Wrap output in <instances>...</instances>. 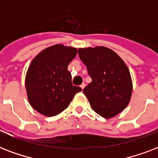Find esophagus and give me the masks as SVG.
Returning <instances> with one entry per match:
<instances>
[{
	"mask_svg": "<svg viewBox=\"0 0 158 158\" xmlns=\"http://www.w3.org/2000/svg\"><path fill=\"white\" fill-rule=\"evenodd\" d=\"M85 86H86V84H84V83H83V84H82L81 85H80V87H81V89H84V88H85Z\"/></svg>",
	"mask_w": 158,
	"mask_h": 158,
	"instance_id": "obj_1",
	"label": "esophagus"
}]
</instances>
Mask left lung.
Instances as JSON below:
<instances>
[{"label":"left lung","instance_id":"obj_1","mask_svg":"<svg viewBox=\"0 0 158 158\" xmlns=\"http://www.w3.org/2000/svg\"><path fill=\"white\" fill-rule=\"evenodd\" d=\"M79 56L92 82L84 89L92 109L106 119L128 106L133 84L130 70L121 58L106 47L79 48Z\"/></svg>","mask_w":158,"mask_h":158}]
</instances>
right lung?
<instances>
[{
    "instance_id": "1",
    "label": "right lung",
    "mask_w": 158,
    "mask_h": 158,
    "mask_svg": "<svg viewBox=\"0 0 158 158\" xmlns=\"http://www.w3.org/2000/svg\"><path fill=\"white\" fill-rule=\"evenodd\" d=\"M77 52V48L56 44L42 51L29 64L25 78L28 100L42 115L51 117L60 114L82 90L72 84L68 70Z\"/></svg>"
}]
</instances>
